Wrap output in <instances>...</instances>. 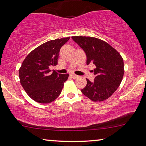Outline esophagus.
Returning <instances> with one entry per match:
<instances>
[{"instance_id":"obj_1","label":"esophagus","mask_w":146,"mask_h":146,"mask_svg":"<svg viewBox=\"0 0 146 146\" xmlns=\"http://www.w3.org/2000/svg\"><path fill=\"white\" fill-rule=\"evenodd\" d=\"M70 76H71V78H78V76L75 75V74H71V75H70Z\"/></svg>"}]
</instances>
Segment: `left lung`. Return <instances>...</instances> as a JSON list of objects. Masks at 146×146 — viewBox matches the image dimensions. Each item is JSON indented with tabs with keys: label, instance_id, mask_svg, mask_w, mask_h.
Masks as SVG:
<instances>
[{
	"label": "left lung",
	"instance_id": "8db88e82",
	"mask_svg": "<svg viewBox=\"0 0 146 146\" xmlns=\"http://www.w3.org/2000/svg\"><path fill=\"white\" fill-rule=\"evenodd\" d=\"M73 40L85 51L86 64H93L95 80L86 79L87 84L82 93L94 102L110 97L122 82L124 66L120 54L106 42L91 36H74Z\"/></svg>",
	"mask_w": 146,
	"mask_h": 146
}]
</instances>
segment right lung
I'll list each match as a JSON object with an SVG mask.
<instances>
[{"mask_svg": "<svg viewBox=\"0 0 146 146\" xmlns=\"http://www.w3.org/2000/svg\"><path fill=\"white\" fill-rule=\"evenodd\" d=\"M70 37L56 38L41 44L29 53L19 71L20 82L31 99L41 104L55 100L61 93L69 74L51 72L58 63L61 47Z\"/></svg>", "mask_w": 146, "mask_h": 146, "instance_id": "obj_1", "label": "right lung"}]
</instances>
